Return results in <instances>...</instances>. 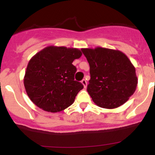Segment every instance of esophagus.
<instances>
[{"label":"esophagus","instance_id":"1","mask_svg":"<svg viewBox=\"0 0 155 155\" xmlns=\"http://www.w3.org/2000/svg\"><path fill=\"white\" fill-rule=\"evenodd\" d=\"M81 84H83V86H84V87L85 88L86 87H87V81H86V80H84V79H83V80L81 81Z\"/></svg>","mask_w":155,"mask_h":155}]
</instances>
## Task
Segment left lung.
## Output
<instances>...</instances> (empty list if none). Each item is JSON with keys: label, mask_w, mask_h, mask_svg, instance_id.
Instances as JSON below:
<instances>
[{"label": "left lung", "mask_w": 155, "mask_h": 155, "mask_svg": "<svg viewBox=\"0 0 155 155\" xmlns=\"http://www.w3.org/2000/svg\"><path fill=\"white\" fill-rule=\"evenodd\" d=\"M90 66L87 91L98 106L116 109L127 102L137 86L136 69L127 56L118 50L82 48Z\"/></svg>", "instance_id": "obj_1"}]
</instances>
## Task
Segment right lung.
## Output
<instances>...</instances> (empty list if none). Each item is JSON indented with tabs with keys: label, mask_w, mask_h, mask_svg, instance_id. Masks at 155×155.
Masks as SVG:
<instances>
[{
	"label": "right lung",
	"mask_w": 155,
	"mask_h": 155,
	"mask_svg": "<svg viewBox=\"0 0 155 155\" xmlns=\"http://www.w3.org/2000/svg\"><path fill=\"white\" fill-rule=\"evenodd\" d=\"M81 55L77 48L49 46L31 57L24 77L31 102L49 113L61 112L72 105L84 87L74 81L77 68L72 64Z\"/></svg>",
	"instance_id": "add662e5"
}]
</instances>
